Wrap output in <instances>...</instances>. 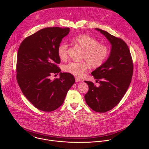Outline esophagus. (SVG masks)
<instances>
[{"instance_id":"esophagus-1","label":"esophagus","mask_w":149,"mask_h":149,"mask_svg":"<svg viewBox=\"0 0 149 149\" xmlns=\"http://www.w3.org/2000/svg\"><path fill=\"white\" fill-rule=\"evenodd\" d=\"M75 81L76 82H81L82 81V79L79 78H77V77H75Z\"/></svg>"}]
</instances>
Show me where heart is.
I'll return each instance as SVG.
<instances>
[{"mask_svg":"<svg viewBox=\"0 0 149 149\" xmlns=\"http://www.w3.org/2000/svg\"><path fill=\"white\" fill-rule=\"evenodd\" d=\"M75 44L79 45L83 50L82 59L86 62H70L63 66V71L73 75L81 77L86 71L88 64L93 68L102 65L110 54L109 47L88 35H79L73 39ZM68 44L65 42L61 43L57 49L59 58L65 60L68 56Z\"/></svg>","mask_w":149,"mask_h":149,"instance_id":"1","label":"heart"}]
</instances>
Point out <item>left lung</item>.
<instances>
[{"label": "left lung", "instance_id": "8db88e82", "mask_svg": "<svg viewBox=\"0 0 149 149\" xmlns=\"http://www.w3.org/2000/svg\"><path fill=\"white\" fill-rule=\"evenodd\" d=\"M111 44L110 56L102 65L91 72L99 86L85 81L89 87L84 98L94 111L105 113L113 109L120 102L128 89L133 73V62L129 48L121 38L95 28Z\"/></svg>", "mask_w": 149, "mask_h": 149}]
</instances>
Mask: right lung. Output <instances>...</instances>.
Segmentation results:
<instances>
[{"instance_id":"1","label":"right lung","mask_w":149,"mask_h":149,"mask_svg":"<svg viewBox=\"0 0 149 149\" xmlns=\"http://www.w3.org/2000/svg\"><path fill=\"white\" fill-rule=\"evenodd\" d=\"M69 32V28H45L26 37L19 46L17 81L23 94L39 110L59 108L75 82L73 75L60 72L57 65L61 62L58 47ZM58 73L60 78L51 81L50 76Z\"/></svg>"}]
</instances>
